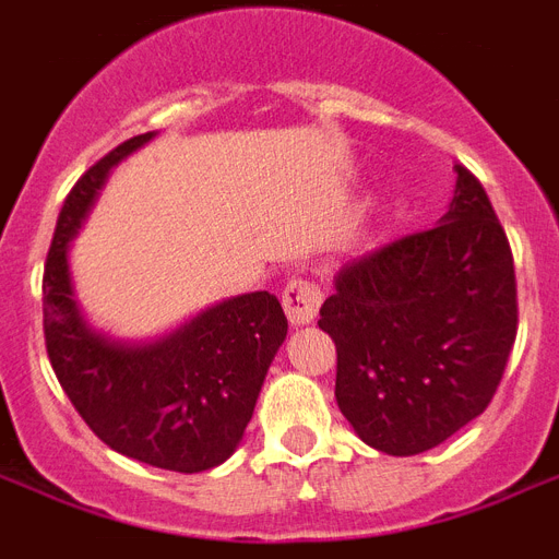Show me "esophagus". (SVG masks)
<instances>
[{
    "label": "esophagus",
    "instance_id": "34e87169",
    "mask_svg": "<svg viewBox=\"0 0 559 559\" xmlns=\"http://www.w3.org/2000/svg\"><path fill=\"white\" fill-rule=\"evenodd\" d=\"M281 304H284V312L293 326L312 324L316 316H319L321 307V289L312 284V281L293 278L284 287V295H281Z\"/></svg>",
    "mask_w": 559,
    "mask_h": 559
}]
</instances>
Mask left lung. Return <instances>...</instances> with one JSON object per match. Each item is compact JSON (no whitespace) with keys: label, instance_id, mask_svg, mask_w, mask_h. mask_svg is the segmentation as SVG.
<instances>
[{"label":"left lung","instance_id":"left-lung-1","mask_svg":"<svg viewBox=\"0 0 559 559\" xmlns=\"http://www.w3.org/2000/svg\"><path fill=\"white\" fill-rule=\"evenodd\" d=\"M433 229L335 275L319 326L335 342V402L361 442L430 451L488 407L516 338L514 258L465 166Z\"/></svg>","mask_w":559,"mask_h":559}]
</instances>
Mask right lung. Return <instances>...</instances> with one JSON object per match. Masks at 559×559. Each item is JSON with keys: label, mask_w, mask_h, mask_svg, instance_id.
Returning <instances> with one entry per match:
<instances>
[{"label": "right lung", "mask_w": 559, "mask_h": 559, "mask_svg": "<svg viewBox=\"0 0 559 559\" xmlns=\"http://www.w3.org/2000/svg\"><path fill=\"white\" fill-rule=\"evenodd\" d=\"M152 138L146 131L111 148L68 192L45 261V347L71 405L111 451L154 468L201 474L229 460L243 439L266 370L287 338V319L275 295L247 293L152 342H122L88 324L68 249L111 169Z\"/></svg>", "instance_id": "right-lung-1"}]
</instances>
